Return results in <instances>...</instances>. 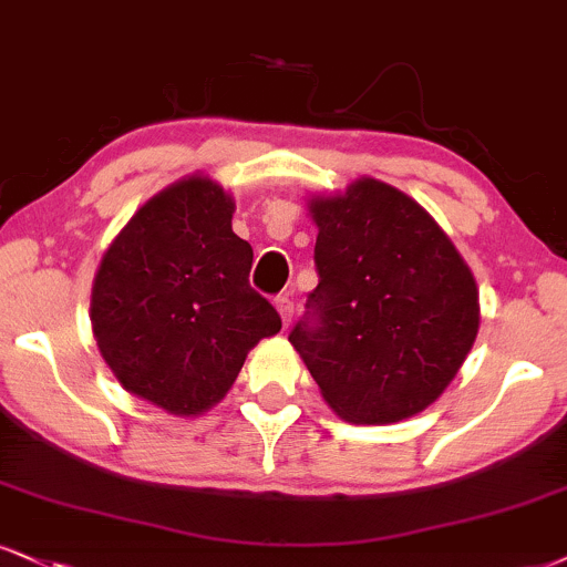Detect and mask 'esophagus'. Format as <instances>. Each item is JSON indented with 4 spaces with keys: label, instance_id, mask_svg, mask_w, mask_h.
I'll return each mask as SVG.
<instances>
[{
    "label": "esophagus",
    "instance_id": "1",
    "mask_svg": "<svg viewBox=\"0 0 567 567\" xmlns=\"http://www.w3.org/2000/svg\"><path fill=\"white\" fill-rule=\"evenodd\" d=\"M276 310H278V316H281V323H284V328L291 323V316H295V302H291L289 297H276Z\"/></svg>",
    "mask_w": 567,
    "mask_h": 567
}]
</instances>
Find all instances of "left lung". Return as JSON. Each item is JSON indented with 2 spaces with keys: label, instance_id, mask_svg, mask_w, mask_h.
Masks as SVG:
<instances>
[{
  "label": "left lung",
  "instance_id": "left-lung-1",
  "mask_svg": "<svg viewBox=\"0 0 567 567\" xmlns=\"http://www.w3.org/2000/svg\"><path fill=\"white\" fill-rule=\"evenodd\" d=\"M320 281L289 333L341 421L400 423L442 396L478 337V286L415 199L362 176L307 199Z\"/></svg>",
  "mask_w": 567,
  "mask_h": 567
}]
</instances>
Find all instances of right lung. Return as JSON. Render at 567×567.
<instances>
[{
  "label": "right lung",
  "mask_w": 567,
  "mask_h": 567,
  "mask_svg": "<svg viewBox=\"0 0 567 567\" xmlns=\"http://www.w3.org/2000/svg\"><path fill=\"white\" fill-rule=\"evenodd\" d=\"M236 202L205 173L176 181L125 223L91 286V331L121 386L171 415L218 404L281 318L249 286Z\"/></svg>",
  "instance_id": "right-lung-1"
}]
</instances>
